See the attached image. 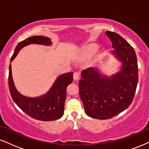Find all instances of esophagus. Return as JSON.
<instances>
[{
  "label": "esophagus",
  "instance_id": "obj_1",
  "mask_svg": "<svg viewBox=\"0 0 149 149\" xmlns=\"http://www.w3.org/2000/svg\"><path fill=\"white\" fill-rule=\"evenodd\" d=\"M80 78V73L78 72H75L73 73V79L78 80Z\"/></svg>",
  "mask_w": 149,
  "mask_h": 149
}]
</instances>
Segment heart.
Segmentation results:
<instances>
[{
    "instance_id": "1",
    "label": "heart",
    "mask_w": 149,
    "mask_h": 149,
    "mask_svg": "<svg viewBox=\"0 0 149 149\" xmlns=\"http://www.w3.org/2000/svg\"><path fill=\"white\" fill-rule=\"evenodd\" d=\"M98 46L95 44H89V45H85L80 51V56L83 58H88L95 54L96 52Z\"/></svg>"
}]
</instances>
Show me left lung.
<instances>
[{
	"label": "left lung",
	"mask_w": 149,
	"mask_h": 149,
	"mask_svg": "<svg viewBox=\"0 0 149 149\" xmlns=\"http://www.w3.org/2000/svg\"><path fill=\"white\" fill-rule=\"evenodd\" d=\"M106 34L114 48L113 53L122 61L121 71L110 78L101 75L97 69L82 71L79 80L80 97L85 113L93 118L114 117L129 107L138 83V65L134 48L115 32Z\"/></svg>",
	"instance_id": "1"
}]
</instances>
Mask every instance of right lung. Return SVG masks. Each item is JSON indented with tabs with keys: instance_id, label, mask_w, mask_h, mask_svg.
I'll list each match as a JSON object with an SVG mask.
<instances>
[{
	"instance_id": "1",
	"label": "right lung",
	"mask_w": 149,
	"mask_h": 149,
	"mask_svg": "<svg viewBox=\"0 0 149 149\" xmlns=\"http://www.w3.org/2000/svg\"><path fill=\"white\" fill-rule=\"evenodd\" d=\"M31 43L49 45L52 42L47 37L36 36L28 38L19 42L15 47L10 61L15 59L22 47ZM72 81L73 73H64L56 80L52 88L46 95L36 98H30L22 95L16 90L12 77L11 64L9 66L8 85L12 98L25 113L38 120H55L63 116L66 97V88Z\"/></svg>"
}]
</instances>
